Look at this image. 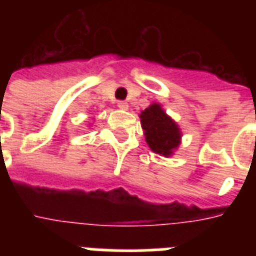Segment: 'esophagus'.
<instances>
[{
  "label": "esophagus",
  "mask_w": 256,
  "mask_h": 256,
  "mask_svg": "<svg viewBox=\"0 0 256 256\" xmlns=\"http://www.w3.org/2000/svg\"><path fill=\"white\" fill-rule=\"evenodd\" d=\"M118 108H120V110H128V102H124V100H120V102H118Z\"/></svg>",
  "instance_id": "1"
}]
</instances>
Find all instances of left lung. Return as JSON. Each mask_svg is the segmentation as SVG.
<instances>
[{
  "label": "left lung",
  "mask_w": 256,
  "mask_h": 256,
  "mask_svg": "<svg viewBox=\"0 0 256 256\" xmlns=\"http://www.w3.org/2000/svg\"><path fill=\"white\" fill-rule=\"evenodd\" d=\"M140 118L150 150L164 158L174 156L182 142V132L178 124L164 112L162 104L152 102L140 112Z\"/></svg>",
  "instance_id": "1"
}]
</instances>
